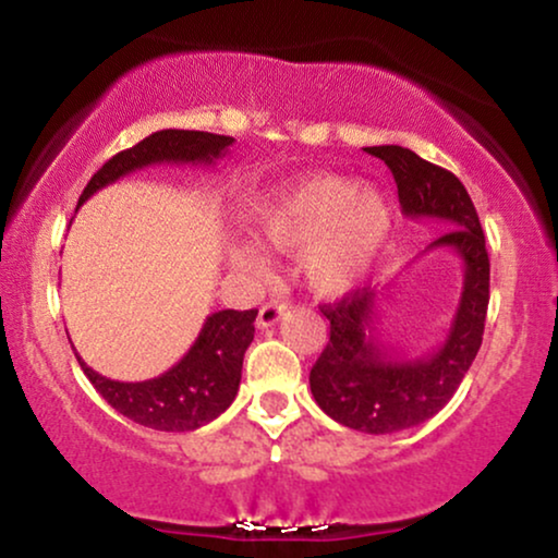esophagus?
Instances as JSON below:
<instances>
[{"mask_svg": "<svg viewBox=\"0 0 558 558\" xmlns=\"http://www.w3.org/2000/svg\"><path fill=\"white\" fill-rule=\"evenodd\" d=\"M286 310H288L286 301H267V304L259 310L257 325L259 328H272V325H278L280 317L286 315Z\"/></svg>", "mask_w": 558, "mask_h": 558, "instance_id": "obj_1", "label": "esophagus"}]
</instances>
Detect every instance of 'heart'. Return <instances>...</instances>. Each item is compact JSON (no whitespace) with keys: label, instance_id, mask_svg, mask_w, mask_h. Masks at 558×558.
Wrapping results in <instances>:
<instances>
[{"label":"heart","instance_id":"heart-1","mask_svg":"<svg viewBox=\"0 0 558 558\" xmlns=\"http://www.w3.org/2000/svg\"><path fill=\"white\" fill-rule=\"evenodd\" d=\"M257 233L275 252H300L306 286L325 299L345 296L375 270L386 252L393 207L375 185L343 175H315L272 191L259 204ZM233 265L265 275L267 257L252 241L235 243Z\"/></svg>","mask_w":558,"mask_h":558}]
</instances>
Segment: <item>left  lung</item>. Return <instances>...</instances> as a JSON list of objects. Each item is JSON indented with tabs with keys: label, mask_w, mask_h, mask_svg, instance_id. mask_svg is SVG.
I'll return each instance as SVG.
<instances>
[{
	"label": "left lung",
	"mask_w": 558,
	"mask_h": 558,
	"mask_svg": "<svg viewBox=\"0 0 558 558\" xmlns=\"http://www.w3.org/2000/svg\"><path fill=\"white\" fill-rule=\"evenodd\" d=\"M388 165L399 185L401 213L412 220H440L448 233L425 252L451 248L464 265V286L444 343L430 354L409 356L377 338V296L351 291L325 304L330 343L310 373L317 407L351 430L388 435L430 420L457 393L483 343L490 299V262L470 194L453 172L425 162L403 146H367Z\"/></svg>",
	"instance_id": "obj_1"
}]
</instances>
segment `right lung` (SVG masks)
Masks as SVG:
<instances>
[{
	"instance_id": "obj_1",
	"label": "right lung",
	"mask_w": 558,
	"mask_h": 558,
	"mask_svg": "<svg viewBox=\"0 0 558 558\" xmlns=\"http://www.w3.org/2000/svg\"><path fill=\"white\" fill-rule=\"evenodd\" d=\"M233 141L217 133L175 131V128L151 133L94 172L78 198V207L105 185L151 165H213L215 159L226 157ZM254 319L257 310L213 312L204 319L194 345L185 351L183 360L151 380H110L88 367L81 356L78 364L101 399L123 417L162 433L196 430L220 417L239 393L243 354L254 341Z\"/></svg>"
}]
</instances>
